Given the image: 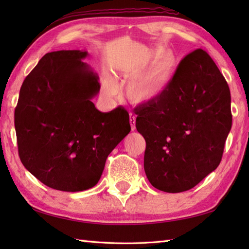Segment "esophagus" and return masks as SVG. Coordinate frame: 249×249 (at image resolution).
Segmentation results:
<instances>
[{
	"label": "esophagus",
	"mask_w": 249,
	"mask_h": 249,
	"mask_svg": "<svg viewBox=\"0 0 249 249\" xmlns=\"http://www.w3.org/2000/svg\"><path fill=\"white\" fill-rule=\"evenodd\" d=\"M129 122H130V126H131V130L136 129V116L133 114V112L129 113Z\"/></svg>",
	"instance_id": "esophagus-1"
}]
</instances>
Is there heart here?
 <instances>
[{"label": "heart", "instance_id": "heart-1", "mask_svg": "<svg viewBox=\"0 0 249 249\" xmlns=\"http://www.w3.org/2000/svg\"><path fill=\"white\" fill-rule=\"evenodd\" d=\"M147 64L149 66L144 70ZM177 66L178 60L173 52L166 50L158 54L157 51H149L123 72L124 78L133 77L127 84L128 97L136 103H149L158 98L171 82ZM105 91L109 96L114 95L115 84L109 81L106 84Z\"/></svg>", "mask_w": 249, "mask_h": 249}]
</instances>
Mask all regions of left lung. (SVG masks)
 I'll use <instances>...</instances> for the list:
<instances>
[{
  "label": "left lung",
  "mask_w": 249,
  "mask_h": 249,
  "mask_svg": "<svg viewBox=\"0 0 249 249\" xmlns=\"http://www.w3.org/2000/svg\"><path fill=\"white\" fill-rule=\"evenodd\" d=\"M134 112L146 142L144 171L155 188L186 192L218 167L232 125L231 96L204 50L185 56L166 91Z\"/></svg>",
  "instance_id": "8db88e82"
}]
</instances>
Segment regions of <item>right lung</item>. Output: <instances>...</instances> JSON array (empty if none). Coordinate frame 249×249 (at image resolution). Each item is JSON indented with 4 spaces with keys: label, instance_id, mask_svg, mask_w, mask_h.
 Listing matches in <instances>:
<instances>
[{
    "label": "right lung",
    "instance_id": "right-lung-1",
    "mask_svg": "<svg viewBox=\"0 0 249 249\" xmlns=\"http://www.w3.org/2000/svg\"><path fill=\"white\" fill-rule=\"evenodd\" d=\"M87 55L80 50L45 54L24 79L15 109L21 162L62 192L95 186L108 155L130 131L124 107L104 113L91 102L100 84L82 61Z\"/></svg>",
    "mask_w": 249,
    "mask_h": 249
}]
</instances>
